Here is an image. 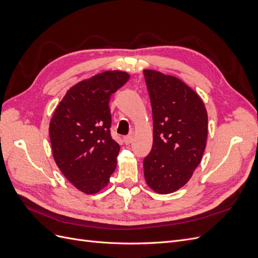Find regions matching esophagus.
<instances>
[{"mask_svg": "<svg viewBox=\"0 0 258 258\" xmlns=\"http://www.w3.org/2000/svg\"><path fill=\"white\" fill-rule=\"evenodd\" d=\"M132 140H134V138H132V136H126V137H123V142H124V144H127V145L132 142Z\"/></svg>", "mask_w": 258, "mask_h": 258, "instance_id": "34e87169", "label": "esophagus"}]
</instances>
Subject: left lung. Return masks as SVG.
Returning <instances> with one entry per match:
<instances>
[{"instance_id":"1","label":"left lung","mask_w":258,"mask_h":258,"mask_svg":"<svg viewBox=\"0 0 258 258\" xmlns=\"http://www.w3.org/2000/svg\"><path fill=\"white\" fill-rule=\"evenodd\" d=\"M154 138L144 158L145 181L156 192L170 194L191 177L204 155L208 114L200 97L174 76L144 70Z\"/></svg>"}]
</instances>
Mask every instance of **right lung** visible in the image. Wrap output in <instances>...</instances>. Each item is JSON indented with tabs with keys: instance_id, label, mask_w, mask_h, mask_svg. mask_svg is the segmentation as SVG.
Returning a JSON list of instances; mask_svg holds the SVG:
<instances>
[{
	"instance_id": "right-lung-1",
	"label": "right lung",
	"mask_w": 258,
	"mask_h": 258,
	"mask_svg": "<svg viewBox=\"0 0 258 258\" xmlns=\"http://www.w3.org/2000/svg\"><path fill=\"white\" fill-rule=\"evenodd\" d=\"M129 74L106 71L70 89L49 124L52 155L63 175L85 194H96L108 184L120 147L111 134L108 107L114 92Z\"/></svg>"
}]
</instances>
